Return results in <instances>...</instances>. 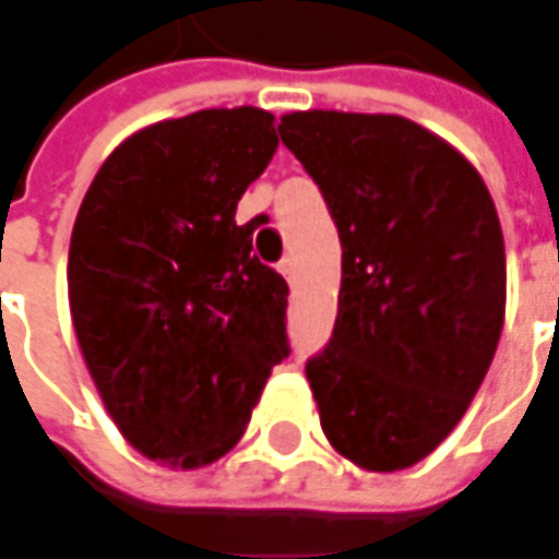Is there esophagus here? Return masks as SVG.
Instances as JSON below:
<instances>
[{"instance_id":"1","label":"esophagus","mask_w":559,"mask_h":559,"mask_svg":"<svg viewBox=\"0 0 559 559\" xmlns=\"http://www.w3.org/2000/svg\"><path fill=\"white\" fill-rule=\"evenodd\" d=\"M278 272H281V275H284V278H287V281H294V275H297V260H294V257L287 253V257H284V260L278 262Z\"/></svg>"}]
</instances>
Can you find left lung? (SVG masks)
I'll return each instance as SVG.
<instances>
[{
  "label": "left lung",
  "mask_w": 559,
  "mask_h": 559,
  "mask_svg": "<svg viewBox=\"0 0 559 559\" xmlns=\"http://www.w3.org/2000/svg\"><path fill=\"white\" fill-rule=\"evenodd\" d=\"M278 132L343 247L334 337L306 365L321 430L361 471H405L457 427L501 340L508 265L489 188L395 114L294 110Z\"/></svg>",
  "instance_id": "obj_1"
}]
</instances>
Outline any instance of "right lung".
Here are the masks:
<instances>
[{"instance_id": "add662e5", "label": "right lung", "mask_w": 559, "mask_h": 559, "mask_svg": "<svg viewBox=\"0 0 559 559\" xmlns=\"http://www.w3.org/2000/svg\"><path fill=\"white\" fill-rule=\"evenodd\" d=\"M278 147L262 107L160 120L110 151L73 222L80 353L123 439L173 471L228 454L287 356V281L235 210Z\"/></svg>"}]
</instances>
